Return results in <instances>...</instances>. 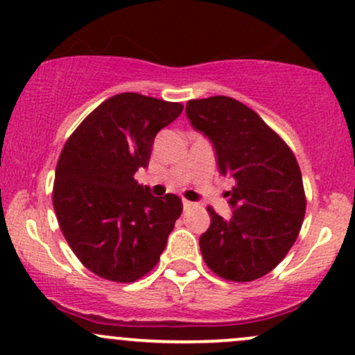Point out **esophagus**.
<instances>
[{
	"instance_id": "1",
	"label": "esophagus",
	"mask_w": 355,
	"mask_h": 355,
	"mask_svg": "<svg viewBox=\"0 0 355 355\" xmlns=\"http://www.w3.org/2000/svg\"><path fill=\"white\" fill-rule=\"evenodd\" d=\"M182 204H184V210H189V209H192L193 205H196V204H193V202H190V200H185V198H184V200H182Z\"/></svg>"
}]
</instances>
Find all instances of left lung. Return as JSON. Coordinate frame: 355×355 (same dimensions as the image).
<instances>
[{"label": "left lung", "instance_id": "1", "mask_svg": "<svg viewBox=\"0 0 355 355\" xmlns=\"http://www.w3.org/2000/svg\"><path fill=\"white\" fill-rule=\"evenodd\" d=\"M187 118L216 150L217 166L234 178L227 192L231 219L209 207L200 236L205 264L229 282H252L275 270L297 241L306 198L293 151L239 101L225 96L192 99Z\"/></svg>", "mask_w": 355, "mask_h": 355}]
</instances>
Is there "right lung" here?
<instances>
[{
	"mask_svg": "<svg viewBox=\"0 0 355 355\" xmlns=\"http://www.w3.org/2000/svg\"><path fill=\"white\" fill-rule=\"evenodd\" d=\"M182 111L178 103L123 92L97 106L64 145L53 209L73 254L101 278L136 282L166 246L182 200L153 197L135 173L148 166L158 131Z\"/></svg>",
	"mask_w": 355,
	"mask_h": 355,
	"instance_id": "right-lung-1",
	"label": "right lung"
}]
</instances>
